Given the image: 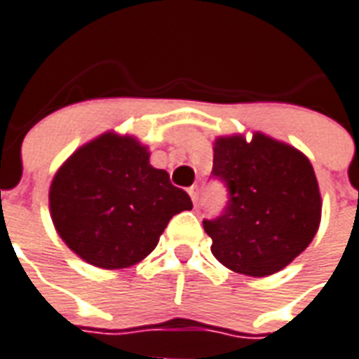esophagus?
Wrapping results in <instances>:
<instances>
[{"label": "esophagus", "mask_w": 359, "mask_h": 359, "mask_svg": "<svg viewBox=\"0 0 359 359\" xmlns=\"http://www.w3.org/2000/svg\"><path fill=\"white\" fill-rule=\"evenodd\" d=\"M188 194H190L194 205H197V203H199V188H197V186H191L190 190H188Z\"/></svg>", "instance_id": "obj_1"}]
</instances>
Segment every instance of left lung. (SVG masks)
<instances>
[{"mask_svg": "<svg viewBox=\"0 0 359 359\" xmlns=\"http://www.w3.org/2000/svg\"><path fill=\"white\" fill-rule=\"evenodd\" d=\"M212 179L227 188V203L203 219L212 255L238 273L261 278L298 257L320 224V194L313 165L292 147L255 134L219 137Z\"/></svg>", "mask_w": 359, "mask_h": 359, "instance_id": "obj_1", "label": "left lung"}]
</instances>
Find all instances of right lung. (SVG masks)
Listing matches in <instances>:
<instances>
[{"instance_id": "right-lung-1", "label": "right lung", "mask_w": 359, "mask_h": 359, "mask_svg": "<svg viewBox=\"0 0 359 359\" xmlns=\"http://www.w3.org/2000/svg\"><path fill=\"white\" fill-rule=\"evenodd\" d=\"M191 199L168 171L149 163L132 137L104 134L76 151L50 188V210L65 244L89 264L126 268L145 259L169 219Z\"/></svg>"}]
</instances>
